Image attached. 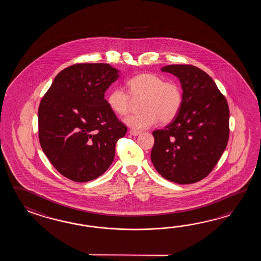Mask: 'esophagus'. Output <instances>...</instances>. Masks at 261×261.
<instances>
[{"label":"esophagus","mask_w":261,"mask_h":261,"mask_svg":"<svg viewBox=\"0 0 261 261\" xmlns=\"http://www.w3.org/2000/svg\"><path fill=\"white\" fill-rule=\"evenodd\" d=\"M128 133H129L130 135H133V136H137L139 134H141V132H139V130H135V129H129V130H128Z\"/></svg>","instance_id":"34e87169"}]
</instances>
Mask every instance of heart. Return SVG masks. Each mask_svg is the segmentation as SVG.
<instances>
[{
  "instance_id": "b5f03b06",
  "label": "heart",
  "mask_w": 261,
  "mask_h": 261,
  "mask_svg": "<svg viewBox=\"0 0 261 261\" xmlns=\"http://www.w3.org/2000/svg\"><path fill=\"white\" fill-rule=\"evenodd\" d=\"M128 92L121 88L112 89L107 103L118 116H126L133 109L134 101L141 100L137 114L125 119L135 130L149 128L158 122L167 124L177 117L184 101L183 89L175 80H165L155 72H144L128 81Z\"/></svg>"
}]
</instances>
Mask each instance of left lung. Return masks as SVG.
<instances>
[{
	"mask_svg": "<svg viewBox=\"0 0 261 261\" xmlns=\"http://www.w3.org/2000/svg\"><path fill=\"white\" fill-rule=\"evenodd\" d=\"M182 84L184 101L177 117L153 132L151 161L162 177L193 184L217 165L229 136V110L225 96L204 71L193 65H168Z\"/></svg>",
	"mask_w": 261,
	"mask_h": 261,
	"instance_id": "1",
	"label": "left lung"
}]
</instances>
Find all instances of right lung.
Here are the masks:
<instances>
[{
    "label": "right lung",
    "instance_id": "1",
    "mask_svg": "<svg viewBox=\"0 0 261 261\" xmlns=\"http://www.w3.org/2000/svg\"><path fill=\"white\" fill-rule=\"evenodd\" d=\"M118 77L106 63H77L58 73L38 109L41 147L56 170L74 182L99 177L127 133L105 99Z\"/></svg>",
    "mask_w": 261,
    "mask_h": 261
}]
</instances>
